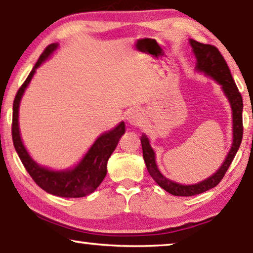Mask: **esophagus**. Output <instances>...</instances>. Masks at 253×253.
Returning a JSON list of instances; mask_svg holds the SVG:
<instances>
[{"instance_id": "1", "label": "esophagus", "mask_w": 253, "mask_h": 253, "mask_svg": "<svg viewBox=\"0 0 253 253\" xmlns=\"http://www.w3.org/2000/svg\"><path fill=\"white\" fill-rule=\"evenodd\" d=\"M127 121L134 126H139L142 123V113L139 110H130L127 114Z\"/></svg>"}]
</instances>
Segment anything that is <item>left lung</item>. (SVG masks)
<instances>
[{
	"label": "left lung",
	"instance_id": "1",
	"mask_svg": "<svg viewBox=\"0 0 253 253\" xmlns=\"http://www.w3.org/2000/svg\"><path fill=\"white\" fill-rule=\"evenodd\" d=\"M190 43L193 48V52L197 58V70L204 72L206 75L213 77L218 84H221L222 89L228 97L229 102L231 104L232 109V130H234V141H232L231 149L229 151L227 158L222 167L216 171V173L207 178L206 180L194 185H180L173 183L170 179H167L157 169L156 162H155V153L151 149L148 137L142 134L141 136V144H142L143 160L146 162L147 170L153 177V179L160 185V186L169 192L172 195L177 197H192L204 193L211 188L216 186L222 180L225 172L230 167L232 160L235 158L238 148L241 146L242 137H243V98H242L241 92L238 91V87L232 79L230 69L225 62V60L217 47L210 43H203L197 42V40L191 39Z\"/></svg>",
	"mask_w": 253,
	"mask_h": 253
}]
</instances>
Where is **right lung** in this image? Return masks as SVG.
<instances>
[{
  "mask_svg": "<svg viewBox=\"0 0 253 253\" xmlns=\"http://www.w3.org/2000/svg\"><path fill=\"white\" fill-rule=\"evenodd\" d=\"M56 47H58V43H50L43 49L31 73L29 74L25 82L22 84L16 93L12 106V141L23 166L39 187H42L47 193L58 195V197L81 198L95 191L105 178L107 161L118 146L120 137L125 134V124L121 123L114 129L100 135L83 160L80 162V164H77L73 170L50 171L39 167L29 156L25 147L23 146L18 128L19 102L25 91V87L31 81L33 74L36 73V69L48 58L54 49H56Z\"/></svg>",
  "mask_w": 253,
  "mask_h": 253,
  "instance_id": "obj_1",
  "label": "right lung"
}]
</instances>
